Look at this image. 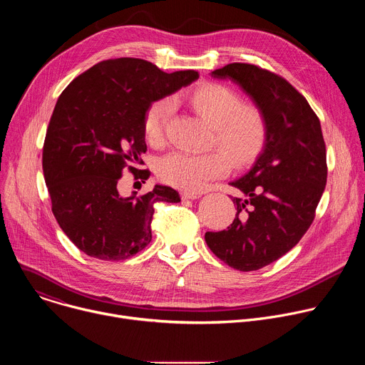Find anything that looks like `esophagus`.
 <instances>
[{"instance_id":"34e87169","label":"esophagus","mask_w":365,"mask_h":365,"mask_svg":"<svg viewBox=\"0 0 365 365\" xmlns=\"http://www.w3.org/2000/svg\"><path fill=\"white\" fill-rule=\"evenodd\" d=\"M180 196H182L183 200H186V199H197L200 196V193H196V192H182Z\"/></svg>"}]
</instances>
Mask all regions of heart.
I'll list each match as a JSON object with an SVG mask.
<instances>
[{
	"instance_id": "heart-1",
	"label": "heart",
	"mask_w": 365,
	"mask_h": 365,
	"mask_svg": "<svg viewBox=\"0 0 365 365\" xmlns=\"http://www.w3.org/2000/svg\"><path fill=\"white\" fill-rule=\"evenodd\" d=\"M205 121L214 127V144L224 151H173L158 163L159 178L186 192H199L214 179L225 176L235 166L247 165L262 150L267 125L263 113L232 88L221 83H203L180 95ZM173 101L162 98L153 102L144 117L145 138L162 145L173 115Z\"/></svg>"
}]
</instances>
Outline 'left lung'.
<instances>
[{"label": "left lung", "instance_id": "1", "mask_svg": "<svg viewBox=\"0 0 365 365\" xmlns=\"http://www.w3.org/2000/svg\"><path fill=\"white\" fill-rule=\"evenodd\" d=\"M211 76L237 83L267 125L252 168L230 183L241 192L232 197L234 222L205 234L207 247L225 264L252 272L290 251L314 222L328 175L325 141L306 98L282 76L248 63H230Z\"/></svg>", "mask_w": 365, "mask_h": 365}]
</instances>
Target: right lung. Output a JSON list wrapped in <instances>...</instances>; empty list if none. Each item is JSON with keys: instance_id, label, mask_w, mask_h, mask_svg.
I'll return each mask as SVG.
<instances>
[{"instance_id": "right-lung-1", "label": "right lung", "mask_w": 365, "mask_h": 365, "mask_svg": "<svg viewBox=\"0 0 365 365\" xmlns=\"http://www.w3.org/2000/svg\"><path fill=\"white\" fill-rule=\"evenodd\" d=\"M197 78L195 71L166 73L120 58L96 63L61 93L44 138L43 173L58 224L86 255L118 262L137 254L151 241L154 203L180 202L169 186L125 197L117 185L127 165L135 179L150 175L134 168L147 150L148 107Z\"/></svg>"}]
</instances>
